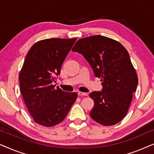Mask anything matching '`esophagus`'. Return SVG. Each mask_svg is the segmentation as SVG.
<instances>
[{
	"mask_svg": "<svg viewBox=\"0 0 154 154\" xmlns=\"http://www.w3.org/2000/svg\"><path fill=\"white\" fill-rule=\"evenodd\" d=\"M78 94H79V96H87L88 93H86V92H79Z\"/></svg>",
	"mask_w": 154,
	"mask_h": 154,
	"instance_id": "1",
	"label": "esophagus"
}]
</instances>
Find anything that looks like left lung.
Instances as JSON below:
<instances>
[{
    "mask_svg": "<svg viewBox=\"0 0 154 154\" xmlns=\"http://www.w3.org/2000/svg\"><path fill=\"white\" fill-rule=\"evenodd\" d=\"M72 51L83 54L102 82V91L90 94L94 100L90 117L105 126L119 123L127 114L138 84L127 50L119 41L97 35L79 39Z\"/></svg>",
    "mask_w": 154,
    "mask_h": 154,
    "instance_id": "8db88e82",
    "label": "left lung"
}]
</instances>
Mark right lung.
<instances>
[{"label": "right lung", "instance_id": "right-lung-1", "mask_svg": "<svg viewBox=\"0 0 154 154\" xmlns=\"http://www.w3.org/2000/svg\"><path fill=\"white\" fill-rule=\"evenodd\" d=\"M75 41L76 38L41 40L26 54L19 74L20 91L39 125L52 127L61 123L76 100V92H64L52 85Z\"/></svg>", "mask_w": 154, "mask_h": 154}]
</instances>
